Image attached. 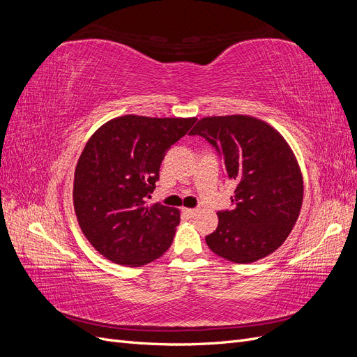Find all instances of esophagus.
<instances>
[{"instance_id": "34e87169", "label": "esophagus", "mask_w": 357, "mask_h": 357, "mask_svg": "<svg viewBox=\"0 0 357 357\" xmlns=\"http://www.w3.org/2000/svg\"><path fill=\"white\" fill-rule=\"evenodd\" d=\"M183 213H185L188 218H195L198 210H195V208H183Z\"/></svg>"}]
</instances>
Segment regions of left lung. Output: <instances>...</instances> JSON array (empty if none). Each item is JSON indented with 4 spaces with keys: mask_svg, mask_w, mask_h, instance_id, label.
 I'll use <instances>...</instances> for the list:
<instances>
[{
    "mask_svg": "<svg viewBox=\"0 0 357 357\" xmlns=\"http://www.w3.org/2000/svg\"><path fill=\"white\" fill-rule=\"evenodd\" d=\"M223 159L236 183L232 208L218 213L219 225L205 236L211 252L235 264H252L275 252L294 228L304 183L294 152L273 126L232 114L202 117L190 131Z\"/></svg>",
    "mask_w": 357,
    "mask_h": 357,
    "instance_id": "1",
    "label": "left lung"
}]
</instances>
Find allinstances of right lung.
<instances>
[{
    "label": "right lung",
    "instance_id": "1",
    "mask_svg": "<svg viewBox=\"0 0 357 357\" xmlns=\"http://www.w3.org/2000/svg\"><path fill=\"white\" fill-rule=\"evenodd\" d=\"M195 122L126 114L86 143L74 172V210L86 238L109 261L142 266L169 248L180 211L146 199L167 152Z\"/></svg>",
    "mask_w": 357,
    "mask_h": 357
}]
</instances>
